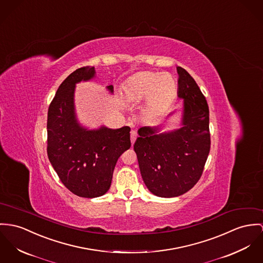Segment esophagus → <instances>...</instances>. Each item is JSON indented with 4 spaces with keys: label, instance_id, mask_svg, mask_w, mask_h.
Masks as SVG:
<instances>
[{
    "label": "esophagus",
    "instance_id": "1",
    "mask_svg": "<svg viewBox=\"0 0 263 263\" xmlns=\"http://www.w3.org/2000/svg\"><path fill=\"white\" fill-rule=\"evenodd\" d=\"M136 138H137V132L135 130H132L131 131V143H132V145L134 144Z\"/></svg>",
    "mask_w": 263,
    "mask_h": 263
}]
</instances>
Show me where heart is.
Instances as JSON below:
<instances>
[{"mask_svg":"<svg viewBox=\"0 0 263 263\" xmlns=\"http://www.w3.org/2000/svg\"><path fill=\"white\" fill-rule=\"evenodd\" d=\"M125 96L131 101L147 99L146 112L161 114L177 93V82L170 74L145 71L131 77L124 87Z\"/></svg>","mask_w":263,"mask_h":263,"instance_id":"obj_1","label":"heart"}]
</instances>
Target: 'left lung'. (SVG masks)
Wrapping results in <instances>:
<instances>
[{
	"instance_id": "8db88e82",
	"label": "left lung",
	"mask_w": 263,
	"mask_h": 263,
	"mask_svg": "<svg viewBox=\"0 0 263 263\" xmlns=\"http://www.w3.org/2000/svg\"><path fill=\"white\" fill-rule=\"evenodd\" d=\"M178 97L183 101L180 129L156 134L157 128L142 127L134 144L142 178L159 197L186 193L200 179L210 151L209 108L195 80L177 67Z\"/></svg>"
}]
</instances>
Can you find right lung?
<instances>
[{"label": "right lung", "instance_id": "add662e5", "mask_svg": "<svg viewBox=\"0 0 263 263\" xmlns=\"http://www.w3.org/2000/svg\"><path fill=\"white\" fill-rule=\"evenodd\" d=\"M95 76V68L77 69L62 82L48 110L47 153L61 182L85 198L104 195L110 188L118 158L131 147L130 127L87 130L76 120V83ZM113 92V86L107 87Z\"/></svg>", "mask_w": 263, "mask_h": 263}]
</instances>
